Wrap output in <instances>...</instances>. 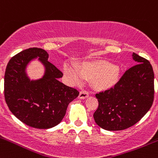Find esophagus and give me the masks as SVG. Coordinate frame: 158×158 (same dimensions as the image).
<instances>
[{"mask_svg":"<svg viewBox=\"0 0 158 158\" xmlns=\"http://www.w3.org/2000/svg\"><path fill=\"white\" fill-rule=\"evenodd\" d=\"M88 97H89V92L87 90H86V89H82L79 93V97L80 99H85V98H86Z\"/></svg>","mask_w":158,"mask_h":158,"instance_id":"34e87169","label":"esophagus"}]
</instances>
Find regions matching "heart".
I'll return each instance as SVG.
<instances>
[{
    "label": "heart",
    "mask_w": 158,
    "mask_h": 158,
    "mask_svg": "<svg viewBox=\"0 0 158 158\" xmlns=\"http://www.w3.org/2000/svg\"><path fill=\"white\" fill-rule=\"evenodd\" d=\"M64 72L70 79L77 82L83 81L84 78H92L96 87L104 89L113 86L117 82L119 68L107 61H86L82 63L80 69L73 64H65Z\"/></svg>",
    "instance_id": "b5f03b06"
}]
</instances>
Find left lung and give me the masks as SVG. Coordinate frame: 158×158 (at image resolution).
<instances>
[{
    "label": "left lung",
    "mask_w": 158,
    "mask_h": 158,
    "mask_svg": "<svg viewBox=\"0 0 158 158\" xmlns=\"http://www.w3.org/2000/svg\"><path fill=\"white\" fill-rule=\"evenodd\" d=\"M132 58L138 64L126 70L114 86L96 94L98 107L94 114V120L105 130H124L134 126L154 102L152 65L135 53Z\"/></svg>",
    "instance_id": "obj_1"
}]
</instances>
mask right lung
<instances>
[{"mask_svg":"<svg viewBox=\"0 0 158 158\" xmlns=\"http://www.w3.org/2000/svg\"><path fill=\"white\" fill-rule=\"evenodd\" d=\"M39 56L46 67L42 79L30 81L24 73L26 64ZM48 54L38 48L24 50L10 59L4 74V99L17 118L36 129L57 126L65 115L68 105L79 96L77 89L58 81L63 73L48 60Z\"/></svg>","mask_w":158,"mask_h":158,"instance_id":"add662e5","label":"right lung"}]
</instances>
